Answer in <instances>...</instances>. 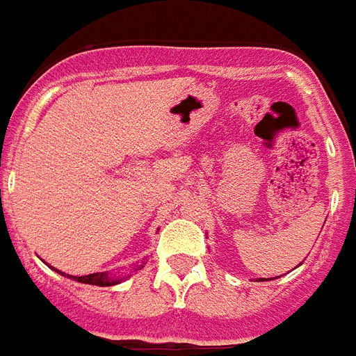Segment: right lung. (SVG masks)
<instances>
[{
    "label": "right lung",
    "mask_w": 356,
    "mask_h": 356,
    "mask_svg": "<svg viewBox=\"0 0 356 356\" xmlns=\"http://www.w3.org/2000/svg\"><path fill=\"white\" fill-rule=\"evenodd\" d=\"M143 266H140L138 269H142ZM58 271V269H54ZM60 275H65V273L58 271ZM69 277V275H67ZM72 280L76 282H81V284H90V286H99V287H108V286H116L123 278H114L111 277L108 273H92V275H87V277H72Z\"/></svg>",
    "instance_id": "right-lung-1"
}]
</instances>
